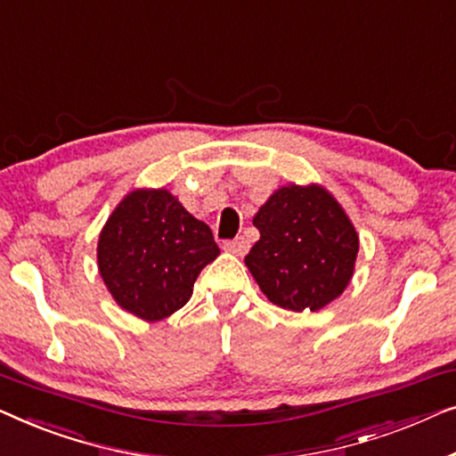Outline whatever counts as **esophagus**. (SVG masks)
<instances>
[{"label": "esophagus", "instance_id": "1", "mask_svg": "<svg viewBox=\"0 0 456 456\" xmlns=\"http://www.w3.org/2000/svg\"><path fill=\"white\" fill-rule=\"evenodd\" d=\"M227 249L229 254H235V256H243L248 252V248H249V243H248V240L246 237H235V240H229V241H225V246H223Z\"/></svg>", "mask_w": 456, "mask_h": 456}]
</instances>
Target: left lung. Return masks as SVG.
<instances>
[{"instance_id": "left-lung-1", "label": "left lung", "mask_w": 456, "mask_h": 456, "mask_svg": "<svg viewBox=\"0 0 456 456\" xmlns=\"http://www.w3.org/2000/svg\"><path fill=\"white\" fill-rule=\"evenodd\" d=\"M254 225L260 240L246 256V266L274 305L318 312L347 289L359 237L324 185L289 183L274 190Z\"/></svg>"}]
</instances>
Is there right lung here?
I'll list each match as a JSON object with an SVG mask.
<instances>
[{
    "label": "right lung",
    "mask_w": 456,
    "mask_h": 456,
    "mask_svg": "<svg viewBox=\"0 0 456 456\" xmlns=\"http://www.w3.org/2000/svg\"><path fill=\"white\" fill-rule=\"evenodd\" d=\"M219 254L207 223L165 188L124 196L97 243L99 273L115 304L146 322L188 304L198 274Z\"/></svg>",
    "instance_id": "right-lung-1"
}]
</instances>
